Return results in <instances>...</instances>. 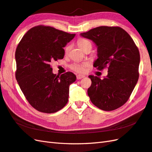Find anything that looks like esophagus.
<instances>
[{
	"label": "esophagus",
	"mask_w": 152,
	"mask_h": 152,
	"mask_svg": "<svg viewBox=\"0 0 152 152\" xmlns=\"http://www.w3.org/2000/svg\"><path fill=\"white\" fill-rule=\"evenodd\" d=\"M85 76L84 75H77V79H81L83 78H84Z\"/></svg>",
	"instance_id": "obj_1"
}]
</instances>
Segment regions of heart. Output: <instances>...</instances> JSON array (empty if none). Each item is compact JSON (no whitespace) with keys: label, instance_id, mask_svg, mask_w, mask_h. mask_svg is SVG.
I'll return each mask as SVG.
<instances>
[{"label":"heart","instance_id":"b5f03b06","mask_svg":"<svg viewBox=\"0 0 152 152\" xmlns=\"http://www.w3.org/2000/svg\"><path fill=\"white\" fill-rule=\"evenodd\" d=\"M77 45H78L81 50L84 51L88 47H91V43L87 39L81 38L77 40ZM70 49H71L70 45L66 46L64 48V53L66 55H67L69 53ZM88 64L86 63V62H83V63H74L70 66V68L74 72L77 73H83L86 72V68L88 67Z\"/></svg>","mask_w":152,"mask_h":152}]
</instances>
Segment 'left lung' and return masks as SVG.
<instances>
[{
	"label": "left lung",
	"instance_id": "8db88e82",
	"mask_svg": "<svg viewBox=\"0 0 152 152\" xmlns=\"http://www.w3.org/2000/svg\"><path fill=\"white\" fill-rule=\"evenodd\" d=\"M97 46L98 58L94 67L108 68L103 79L89 75L91 85L88 95L91 102L104 111L120 108L127 102L139 76L140 54L134 40L124 29L118 26H99L80 33Z\"/></svg>",
	"mask_w": 152,
	"mask_h": 152
}]
</instances>
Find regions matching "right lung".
Instances as JSON below:
<instances>
[{
  "label": "right lung",
  "mask_w": 152,
  "mask_h": 152,
  "mask_svg": "<svg viewBox=\"0 0 152 152\" xmlns=\"http://www.w3.org/2000/svg\"><path fill=\"white\" fill-rule=\"evenodd\" d=\"M75 36L39 25L28 30L18 44L16 79L28 102L39 112L53 113L67 104L69 86L76 76L70 72L56 75L50 63L63 58V48Z\"/></svg>",
  "instance_id": "add662e5"
}]
</instances>
